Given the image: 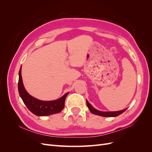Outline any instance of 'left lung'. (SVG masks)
<instances>
[{
    "label": "left lung",
    "instance_id": "1",
    "mask_svg": "<svg viewBox=\"0 0 152 152\" xmlns=\"http://www.w3.org/2000/svg\"><path fill=\"white\" fill-rule=\"evenodd\" d=\"M86 103H87V107L89 108L91 112H92L95 115H98L103 116V117H117V116L119 115L122 114L123 112H125L127 110V108H126L124 110H120V111H117V112H101V111H99V110H96L94 108L92 107L91 104L88 102H87V100H86Z\"/></svg>",
    "mask_w": 152,
    "mask_h": 152
}]
</instances>
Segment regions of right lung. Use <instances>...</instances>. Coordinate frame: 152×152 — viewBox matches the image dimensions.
<instances>
[{
	"label": "right lung",
	"mask_w": 152,
	"mask_h": 152,
	"mask_svg": "<svg viewBox=\"0 0 152 152\" xmlns=\"http://www.w3.org/2000/svg\"><path fill=\"white\" fill-rule=\"evenodd\" d=\"M18 91L23 102L31 112L37 116H45L60 112L65 107V102L68 93L61 98L54 101L44 102L32 97L25 90L23 84L21 77V67L19 72Z\"/></svg>",
	"instance_id": "obj_1"
}]
</instances>
